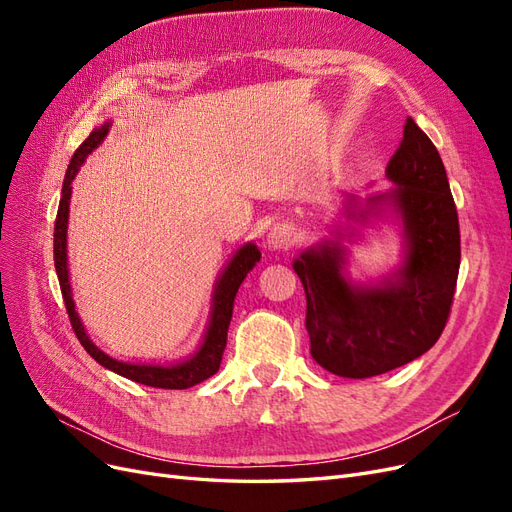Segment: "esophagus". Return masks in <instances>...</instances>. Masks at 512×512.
I'll return each instance as SVG.
<instances>
[{"instance_id": "obj_1", "label": "esophagus", "mask_w": 512, "mask_h": 512, "mask_svg": "<svg viewBox=\"0 0 512 512\" xmlns=\"http://www.w3.org/2000/svg\"><path fill=\"white\" fill-rule=\"evenodd\" d=\"M294 239V228L290 224H275L269 232V245L273 247V250H280V247H288Z\"/></svg>"}]
</instances>
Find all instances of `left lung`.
I'll list each match as a JSON object with an SVG mask.
<instances>
[{
	"instance_id": "left-lung-1",
	"label": "left lung",
	"mask_w": 512,
	"mask_h": 512,
	"mask_svg": "<svg viewBox=\"0 0 512 512\" xmlns=\"http://www.w3.org/2000/svg\"><path fill=\"white\" fill-rule=\"evenodd\" d=\"M395 188L365 203L348 198L346 215L367 224L393 211L404 224L406 258L378 284H352L346 250L335 241L292 262L307 299L305 329L314 361L335 376L371 378L425 354L442 335L455 297L461 239L455 200L440 153L408 117L386 166Z\"/></svg>"
}]
</instances>
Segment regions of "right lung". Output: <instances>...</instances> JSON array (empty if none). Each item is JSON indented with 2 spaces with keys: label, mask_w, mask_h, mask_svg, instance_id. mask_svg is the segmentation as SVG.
<instances>
[{
  "label": "right lung",
  "mask_w": 512,
  "mask_h": 512,
  "mask_svg": "<svg viewBox=\"0 0 512 512\" xmlns=\"http://www.w3.org/2000/svg\"><path fill=\"white\" fill-rule=\"evenodd\" d=\"M111 123H104V126L96 128L91 132L83 145L74 151L70 160V166L66 170L64 188H61V200L57 209V220H55V241H53V254H55V271L59 277L61 294H64V303L70 316V324L79 337L83 348L94 356V359L106 367L115 371V374L134 380L138 384L153 386V389H190L194 384H200L203 380L211 378L215 371L220 369L222 354L226 348V337H228V324L232 318V305H235L237 290L245 275L250 273L256 262H260V252L254 243H245L239 247L237 254L230 258L226 269L218 277V284L213 290V309L209 318V327L203 337V344L190 356V359L173 363V365H145V363H123L115 361L111 356L104 354L94 342H91L89 335L85 333L83 322L76 314L74 301H72V288H70V275H68V252H66V237H68V213H70V196H72V179L79 173L81 164L85 158L94 151L108 134Z\"/></svg>",
  "instance_id": "add662e5"
}]
</instances>
